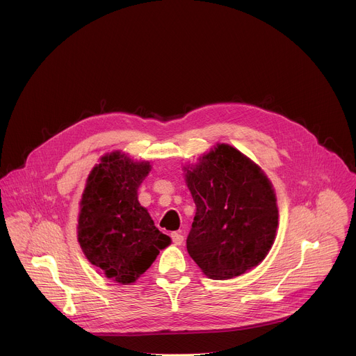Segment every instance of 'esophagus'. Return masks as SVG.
I'll list each match as a JSON object with an SVG mask.
<instances>
[{
	"label": "esophagus",
	"instance_id": "34e87169",
	"mask_svg": "<svg viewBox=\"0 0 356 356\" xmlns=\"http://www.w3.org/2000/svg\"><path fill=\"white\" fill-rule=\"evenodd\" d=\"M171 238H172V243H174L175 245H181V244L184 243V234H182V232H174V233L171 234Z\"/></svg>",
	"mask_w": 356,
	"mask_h": 356
}]
</instances>
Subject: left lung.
Here are the masks:
<instances>
[{
    "label": "left lung",
    "mask_w": 356,
    "mask_h": 356,
    "mask_svg": "<svg viewBox=\"0 0 356 356\" xmlns=\"http://www.w3.org/2000/svg\"><path fill=\"white\" fill-rule=\"evenodd\" d=\"M196 215L186 248L204 274L229 280L257 266L271 250L278 226L271 182L251 159L218 144L185 167Z\"/></svg>",
    "instance_id": "obj_1"
}]
</instances>
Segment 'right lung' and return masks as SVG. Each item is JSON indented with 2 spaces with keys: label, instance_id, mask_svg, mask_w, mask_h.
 <instances>
[{
  "label": "right lung",
  "instance_id": "right-lung-1",
  "mask_svg": "<svg viewBox=\"0 0 356 356\" xmlns=\"http://www.w3.org/2000/svg\"><path fill=\"white\" fill-rule=\"evenodd\" d=\"M149 171V161L108 153L89 174L81 200V248L106 278L123 285L136 282L171 243L138 202L137 189Z\"/></svg>",
  "mask_w": 356,
  "mask_h": 356
}]
</instances>
